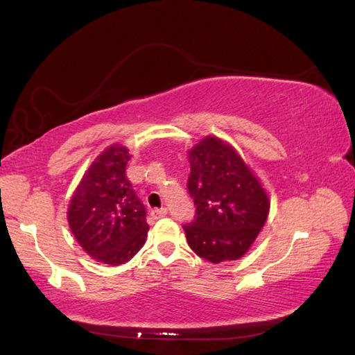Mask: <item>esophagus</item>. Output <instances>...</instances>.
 <instances>
[{"mask_svg": "<svg viewBox=\"0 0 355 355\" xmlns=\"http://www.w3.org/2000/svg\"><path fill=\"white\" fill-rule=\"evenodd\" d=\"M150 215H152V218H155V220L163 218L168 215V209H166V207H162V209H154V211H150Z\"/></svg>", "mask_w": 355, "mask_h": 355, "instance_id": "34e87169", "label": "esophagus"}]
</instances>
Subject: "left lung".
<instances>
[{"mask_svg":"<svg viewBox=\"0 0 355 355\" xmlns=\"http://www.w3.org/2000/svg\"><path fill=\"white\" fill-rule=\"evenodd\" d=\"M187 191L196 218L183 225L193 252L211 263L239 260L265 226L269 198L243 158L220 138L189 150Z\"/></svg>","mask_w":355,"mask_h":355,"instance_id":"1","label":"left lung"}]
</instances>
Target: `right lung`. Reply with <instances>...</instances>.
I'll return each instance as SVG.
<instances>
[{
	"label": "right lung",
	"mask_w": 355,
	"mask_h": 355,
	"mask_svg": "<svg viewBox=\"0 0 355 355\" xmlns=\"http://www.w3.org/2000/svg\"><path fill=\"white\" fill-rule=\"evenodd\" d=\"M129 159L124 146L104 150L86 171L67 209L78 245L92 259L112 266L140 251L149 231L146 207L126 177Z\"/></svg>",
	"instance_id": "1"
}]
</instances>
